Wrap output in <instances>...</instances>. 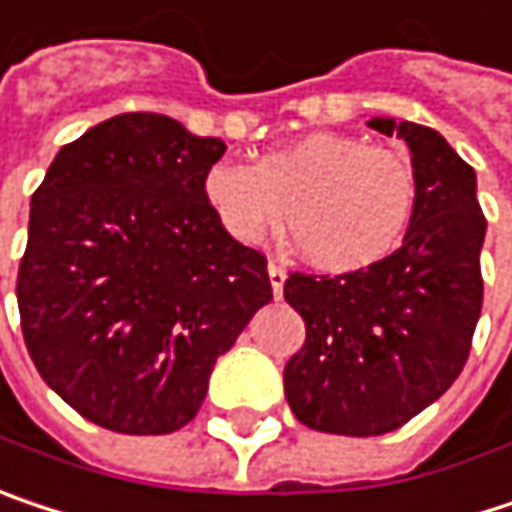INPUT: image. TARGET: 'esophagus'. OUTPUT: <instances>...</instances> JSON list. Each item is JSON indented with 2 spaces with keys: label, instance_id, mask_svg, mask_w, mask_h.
<instances>
[{
  "label": "esophagus",
  "instance_id": "esophagus-1",
  "mask_svg": "<svg viewBox=\"0 0 512 512\" xmlns=\"http://www.w3.org/2000/svg\"><path fill=\"white\" fill-rule=\"evenodd\" d=\"M266 272H269V284H272L275 299H281V293H284V281H287V269H284V266H278V263H269V266H266Z\"/></svg>",
  "mask_w": 512,
  "mask_h": 512
}]
</instances>
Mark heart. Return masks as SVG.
I'll use <instances>...</instances> for the list:
<instances>
[{
    "label": "heart",
    "instance_id": "heart-1",
    "mask_svg": "<svg viewBox=\"0 0 512 512\" xmlns=\"http://www.w3.org/2000/svg\"><path fill=\"white\" fill-rule=\"evenodd\" d=\"M205 202L243 246L287 222L307 263L357 272L398 246L416 205L410 161L343 131H313L249 163L219 161L205 172Z\"/></svg>",
    "mask_w": 512,
    "mask_h": 512
}]
</instances>
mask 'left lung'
Wrapping results in <instances>:
<instances>
[{
  "mask_svg": "<svg viewBox=\"0 0 512 512\" xmlns=\"http://www.w3.org/2000/svg\"><path fill=\"white\" fill-rule=\"evenodd\" d=\"M401 137L416 205L401 249L343 275L290 272L284 299L307 340L284 366L296 419L325 434H390L434 404L463 372L484 304L487 219L475 169L428 125L369 119Z\"/></svg>",
  "mask_w": 512,
  "mask_h": 512,
  "instance_id": "left-lung-1",
  "label": "left lung"
}]
</instances>
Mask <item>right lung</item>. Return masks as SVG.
<instances>
[{"label": "right lung", "instance_id": "obj_1", "mask_svg": "<svg viewBox=\"0 0 512 512\" xmlns=\"http://www.w3.org/2000/svg\"><path fill=\"white\" fill-rule=\"evenodd\" d=\"M225 155L163 114H119L67 143L31 196L17 275L25 349L84 419L172 434L219 354L272 302L266 257L205 202Z\"/></svg>", "mask_w": 512, "mask_h": 512}]
</instances>
